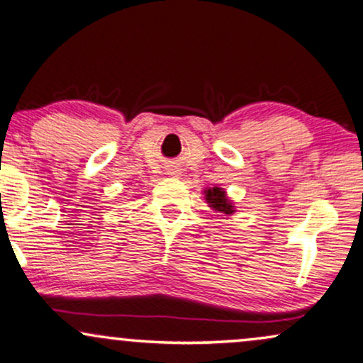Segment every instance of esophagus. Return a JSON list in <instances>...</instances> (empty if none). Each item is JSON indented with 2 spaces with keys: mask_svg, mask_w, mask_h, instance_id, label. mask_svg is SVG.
Wrapping results in <instances>:
<instances>
[{
  "mask_svg": "<svg viewBox=\"0 0 363 363\" xmlns=\"http://www.w3.org/2000/svg\"><path fill=\"white\" fill-rule=\"evenodd\" d=\"M170 176H176V172H170Z\"/></svg>",
  "mask_w": 363,
  "mask_h": 363,
  "instance_id": "34e87169",
  "label": "esophagus"
}]
</instances>
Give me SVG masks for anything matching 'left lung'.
<instances>
[{"label":"left lung","mask_w":363,"mask_h":363,"mask_svg":"<svg viewBox=\"0 0 363 363\" xmlns=\"http://www.w3.org/2000/svg\"><path fill=\"white\" fill-rule=\"evenodd\" d=\"M204 199H206L209 208L215 209V211L223 213L226 216L233 215L235 213L233 203H231V199L228 198V194H226L223 187H206V189H204Z\"/></svg>","instance_id":"1"}]
</instances>
